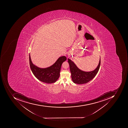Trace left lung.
Instances as JSON below:
<instances>
[{"instance_id":"1","label":"left lung","mask_w":128,"mask_h":128,"mask_svg":"<svg viewBox=\"0 0 128 128\" xmlns=\"http://www.w3.org/2000/svg\"><path fill=\"white\" fill-rule=\"evenodd\" d=\"M70 65L71 77L74 84H83L92 80L98 72L100 65V56L98 66L94 70L90 72H85L80 69L72 60L68 59Z\"/></svg>"}]
</instances>
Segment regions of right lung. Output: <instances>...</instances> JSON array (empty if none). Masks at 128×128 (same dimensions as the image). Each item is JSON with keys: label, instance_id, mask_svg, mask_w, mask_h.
Returning a JSON list of instances; mask_svg holds the SVG:
<instances>
[{"label": "right lung", "instance_id": "right-lung-1", "mask_svg": "<svg viewBox=\"0 0 128 128\" xmlns=\"http://www.w3.org/2000/svg\"><path fill=\"white\" fill-rule=\"evenodd\" d=\"M66 60L65 56H60L52 66L47 68H39L32 62L29 54L30 68L35 77L42 82L47 84H52L56 82L59 78L61 66Z\"/></svg>", "mask_w": 128, "mask_h": 128}]
</instances>
